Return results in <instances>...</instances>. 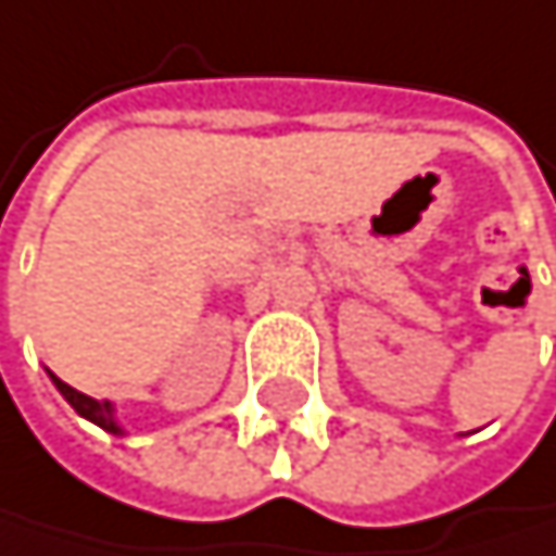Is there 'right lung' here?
Here are the masks:
<instances>
[{"instance_id": "add662e5", "label": "right lung", "mask_w": 556, "mask_h": 556, "mask_svg": "<svg viewBox=\"0 0 556 556\" xmlns=\"http://www.w3.org/2000/svg\"><path fill=\"white\" fill-rule=\"evenodd\" d=\"M49 378H52V384L59 388V394L81 414L86 421H92V425H99L102 431H112V434H125L122 428H118V421H115V407H112V401H96V397H89V394H81V391H75L72 384H65L62 378H55L52 371H49Z\"/></svg>"}]
</instances>
